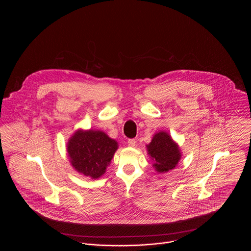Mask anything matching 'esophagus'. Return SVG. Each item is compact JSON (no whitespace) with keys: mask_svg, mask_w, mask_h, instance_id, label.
I'll list each match as a JSON object with an SVG mask.
<instances>
[{"mask_svg":"<svg viewBox=\"0 0 251 251\" xmlns=\"http://www.w3.org/2000/svg\"><path fill=\"white\" fill-rule=\"evenodd\" d=\"M127 145L129 147H134L136 145V140L135 139H128L127 140Z\"/></svg>","mask_w":251,"mask_h":251,"instance_id":"1","label":"esophagus"}]
</instances>
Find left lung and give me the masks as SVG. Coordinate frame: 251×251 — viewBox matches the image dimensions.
<instances>
[{
  "label": "left lung",
  "instance_id": "8db88e82",
  "mask_svg": "<svg viewBox=\"0 0 251 251\" xmlns=\"http://www.w3.org/2000/svg\"><path fill=\"white\" fill-rule=\"evenodd\" d=\"M147 147L157 172H168L178 164L180 158L179 148L168 133L164 131L156 133Z\"/></svg>",
  "mask_w": 251,
  "mask_h": 251
}]
</instances>
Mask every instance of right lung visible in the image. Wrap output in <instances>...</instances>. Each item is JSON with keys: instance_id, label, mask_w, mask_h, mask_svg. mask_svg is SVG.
Segmentation results:
<instances>
[{"instance_id": "1", "label": "right lung", "mask_w": 251, "mask_h": 251, "mask_svg": "<svg viewBox=\"0 0 251 251\" xmlns=\"http://www.w3.org/2000/svg\"><path fill=\"white\" fill-rule=\"evenodd\" d=\"M118 143L99 130H78L68 144L72 166L87 177L98 179L105 173Z\"/></svg>"}]
</instances>
